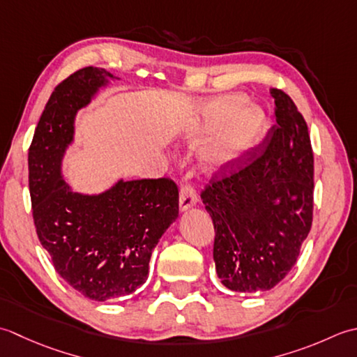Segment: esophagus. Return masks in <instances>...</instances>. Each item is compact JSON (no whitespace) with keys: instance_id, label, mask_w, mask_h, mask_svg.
Here are the masks:
<instances>
[{"instance_id":"obj_1","label":"esophagus","mask_w":357,"mask_h":357,"mask_svg":"<svg viewBox=\"0 0 357 357\" xmlns=\"http://www.w3.org/2000/svg\"><path fill=\"white\" fill-rule=\"evenodd\" d=\"M197 203V192H195V188L191 183H186L180 189V211H186L188 208L194 206Z\"/></svg>"}]
</instances>
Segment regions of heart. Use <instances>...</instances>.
Returning a JSON list of instances; mask_svg holds the SVG:
<instances>
[{"instance_id": "obj_1", "label": "heart", "mask_w": 357, "mask_h": 357, "mask_svg": "<svg viewBox=\"0 0 357 357\" xmlns=\"http://www.w3.org/2000/svg\"><path fill=\"white\" fill-rule=\"evenodd\" d=\"M245 105L242 96H223L209 103L195 132L203 134L222 123L208 148L203 152L202 162L206 169H219L232 162L240 152L250 146L261 128L264 115L260 109Z\"/></svg>"}]
</instances>
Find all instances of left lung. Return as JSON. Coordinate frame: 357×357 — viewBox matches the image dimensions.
Wrapping results in <instances>:
<instances>
[{"mask_svg": "<svg viewBox=\"0 0 357 357\" xmlns=\"http://www.w3.org/2000/svg\"><path fill=\"white\" fill-rule=\"evenodd\" d=\"M275 125L264 142L214 174L200 197L214 223L215 271L227 288L256 293L291 271L312 223L314 157L307 121L270 89Z\"/></svg>", "mask_w": 357, "mask_h": 357, "instance_id": "left-lung-1", "label": "left lung"}]
</instances>
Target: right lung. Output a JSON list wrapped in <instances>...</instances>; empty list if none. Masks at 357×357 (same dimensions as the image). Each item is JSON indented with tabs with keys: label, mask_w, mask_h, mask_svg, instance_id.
<instances>
[{
	"label": "right lung",
	"mask_w": 357,
	"mask_h": 357,
	"mask_svg": "<svg viewBox=\"0 0 357 357\" xmlns=\"http://www.w3.org/2000/svg\"><path fill=\"white\" fill-rule=\"evenodd\" d=\"M106 78L114 77L87 66L63 79L41 114L27 157L36 236L55 271L98 302L132 294L146 282L152 250L178 215V189L171 178L119 181L100 195L72 192L61 178L75 114Z\"/></svg>",
	"instance_id": "add662e5"
}]
</instances>
